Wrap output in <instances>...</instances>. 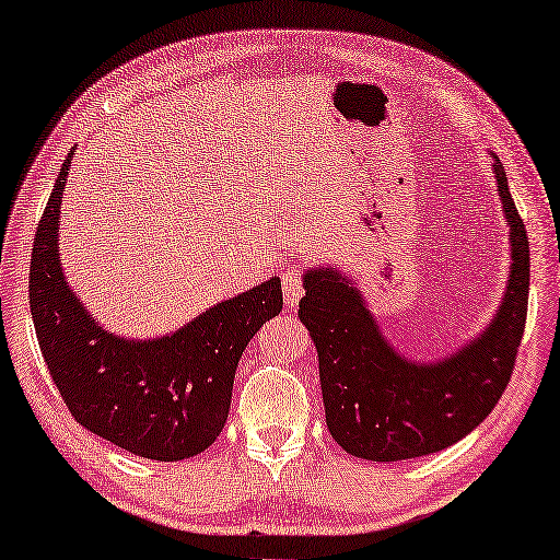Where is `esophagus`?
Segmentation results:
<instances>
[{
  "label": "esophagus",
  "mask_w": 560,
  "mask_h": 560,
  "mask_svg": "<svg viewBox=\"0 0 560 560\" xmlns=\"http://www.w3.org/2000/svg\"><path fill=\"white\" fill-rule=\"evenodd\" d=\"M302 294H304V290H302L300 272L298 270L284 272V276H282V298H284V304H288L290 310L298 307L300 300H302Z\"/></svg>",
  "instance_id": "obj_1"
}]
</instances>
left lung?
Listing matches in <instances>:
<instances>
[{"mask_svg": "<svg viewBox=\"0 0 560 560\" xmlns=\"http://www.w3.org/2000/svg\"><path fill=\"white\" fill-rule=\"evenodd\" d=\"M492 161L510 270L492 319L436 358H411L385 336L361 288L336 262L304 270L300 322L319 358L326 427L346 453L393 463L448 448L490 415L510 383L529 302V238L500 158Z\"/></svg>", "mask_w": 560, "mask_h": 560, "instance_id": "8db88e82", "label": "left lung"}]
</instances>
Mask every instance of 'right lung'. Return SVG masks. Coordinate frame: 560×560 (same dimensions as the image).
I'll list each match as a JSON object with an SVG mask.
<instances>
[{"label": "right lung", "mask_w": 560, "mask_h": 560, "mask_svg": "<svg viewBox=\"0 0 560 560\" xmlns=\"http://www.w3.org/2000/svg\"><path fill=\"white\" fill-rule=\"evenodd\" d=\"M72 149L31 250L28 300L40 353L70 415L133 456L185 460L226 424L248 341L282 310L280 278L253 284L153 339L109 331L70 288L60 260V207Z\"/></svg>", "instance_id": "add662e5"}]
</instances>
